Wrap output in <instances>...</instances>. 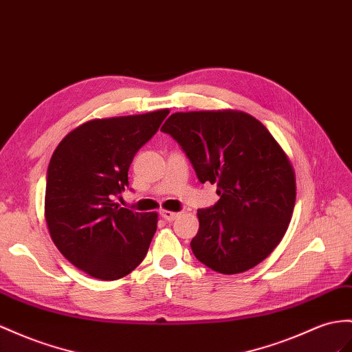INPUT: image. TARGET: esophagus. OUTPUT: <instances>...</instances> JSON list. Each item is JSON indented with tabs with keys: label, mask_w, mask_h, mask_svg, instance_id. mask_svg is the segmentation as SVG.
I'll return each mask as SVG.
<instances>
[{
	"label": "esophagus",
	"mask_w": 352,
	"mask_h": 352,
	"mask_svg": "<svg viewBox=\"0 0 352 352\" xmlns=\"http://www.w3.org/2000/svg\"><path fill=\"white\" fill-rule=\"evenodd\" d=\"M160 217L166 220V221H174L175 219L179 217L178 212H173V211H168V210H162L160 211Z\"/></svg>",
	"instance_id": "1"
}]
</instances>
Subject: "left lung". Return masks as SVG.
<instances>
[{
  "instance_id": "obj_1",
  "label": "left lung",
  "mask_w": 352,
  "mask_h": 352,
  "mask_svg": "<svg viewBox=\"0 0 352 352\" xmlns=\"http://www.w3.org/2000/svg\"><path fill=\"white\" fill-rule=\"evenodd\" d=\"M220 199L197 211L196 258L224 275L257 266L284 238L296 202L287 153L256 117L238 110L174 113L162 126Z\"/></svg>"
}]
</instances>
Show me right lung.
Wrapping results in <instances>:
<instances>
[{
	"mask_svg": "<svg viewBox=\"0 0 352 352\" xmlns=\"http://www.w3.org/2000/svg\"><path fill=\"white\" fill-rule=\"evenodd\" d=\"M169 110L94 119L77 126L53 151L44 219L52 241L85 274L114 281L146 257L157 212H133L114 202L128 186L132 159Z\"/></svg>",
	"mask_w": 352,
	"mask_h": 352,
	"instance_id": "right-lung-1",
	"label": "right lung"
}]
</instances>
